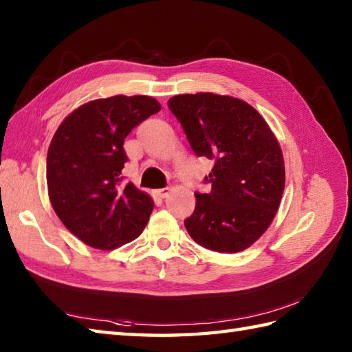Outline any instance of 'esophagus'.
Instances as JSON below:
<instances>
[{
	"instance_id": "obj_1",
	"label": "esophagus",
	"mask_w": 352,
	"mask_h": 352,
	"mask_svg": "<svg viewBox=\"0 0 352 352\" xmlns=\"http://www.w3.org/2000/svg\"><path fill=\"white\" fill-rule=\"evenodd\" d=\"M170 192V189L169 188H163V189H157L155 190V195L157 197H160V198H166L168 197V193Z\"/></svg>"
}]
</instances>
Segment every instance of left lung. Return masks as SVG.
Here are the masks:
<instances>
[{
    "instance_id": "1",
    "label": "left lung",
    "mask_w": 352,
    "mask_h": 352,
    "mask_svg": "<svg viewBox=\"0 0 352 352\" xmlns=\"http://www.w3.org/2000/svg\"><path fill=\"white\" fill-rule=\"evenodd\" d=\"M168 109L182 124L198 157L213 160L204 177L208 193L184 221L190 237L207 250L239 252L271 226L284 190L278 140L248 102L216 94L172 96Z\"/></svg>"
}]
</instances>
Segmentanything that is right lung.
<instances>
[{"label": "right lung", "mask_w": 352, "mask_h": 352, "mask_svg": "<svg viewBox=\"0 0 352 352\" xmlns=\"http://www.w3.org/2000/svg\"><path fill=\"white\" fill-rule=\"evenodd\" d=\"M160 110L145 95H116L74 110L58 126L47 155L50 201L63 226L81 242L115 250L144 231L154 203L122 183L129 160L124 140Z\"/></svg>", "instance_id": "1"}]
</instances>
